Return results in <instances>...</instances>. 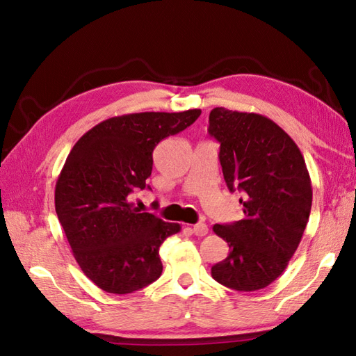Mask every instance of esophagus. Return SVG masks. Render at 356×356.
Returning a JSON list of instances; mask_svg holds the SVG:
<instances>
[{
    "label": "esophagus",
    "mask_w": 356,
    "mask_h": 356,
    "mask_svg": "<svg viewBox=\"0 0 356 356\" xmlns=\"http://www.w3.org/2000/svg\"><path fill=\"white\" fill-rule=\"evenodd\" d=\"M193 232H194V236H197V237L207 236L208 226L205 223H195V225H193Z\"/></svg>",
    "instance_id": "esophagus-1"
}]
</instances>
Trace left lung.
<instances>
[{"instance_id":"obj_1","label":"left lung","mask_w":356,"mask_h":356,"mask_svg":"<svg viewBox=\"0 0 356 356\" xmlns=\"http://www.w3.org/2000/svg\"><path fill=\"white\" fill-rule=\"evenodd\" d=\"M208 133L220 143L226 186L240 191L243 218L214 225L229 246L211 268L220 284L240 292L269 286L283 274L303 237L312 207V185L303 154L274 120L257 113L217 107Z\"/></svg>"}]
</instances>
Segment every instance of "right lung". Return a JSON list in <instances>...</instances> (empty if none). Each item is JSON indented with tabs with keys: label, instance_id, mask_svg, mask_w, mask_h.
<instances>
[{
	"label": "right lung",
	"instance_id": "right-lung-1",
	"mask_svg": "<svg viewBox=\"0 0 356 356\" xmlns=\"http://www.w3.org/2000/svg\"><path fill=\"white\" fill-rule=\"evenodd\" d=\"M200 113L110 118L67 156L55 188L56 214L82 272L102 291L131 293L161 277L159 248L180 225L140 213L128 195L148 186L157 143L184 131Z\"/></svg>",
	"mask_w": 356,
	"mask_h": 356
}]
</instances>
